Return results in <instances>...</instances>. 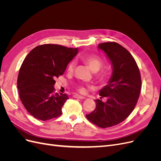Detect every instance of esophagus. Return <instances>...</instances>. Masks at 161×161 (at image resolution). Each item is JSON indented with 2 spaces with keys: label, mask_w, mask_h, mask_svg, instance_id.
Listing matches in <instances>:
<instances>
[{
  "label": "esophagus",
  "mask_w": 161,
  "mask_h": 161,
  "mask_svg": "<svg viewBox=\"0 0 161 161\" xmlns=\"http://www.w3.org/2000/svg\"><path fill=\"white\" fill-rule=\"evenodd\" d=\"M75 97V98H78V99H85V97H83V96H81V95H77V94H75L74 95V96H73Z\"/></svg>",
  "instance_id": "obj_1"
}]
</instances>
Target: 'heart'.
<instances>
[{"label":"heart","instance_id":"heart-1","mask_svg":"<svg viewBox=\"0 0 161 161\" xmlns=\"http://www.w3.org/2000/svg\"><path fill=\"white\" fill-rule=\"evenodd\" d=\"M82 60L85 62H86L87 64L89 65L90 67V69L92 71H98L101 69V68L103 66V60H102L101 58L98 56H85L82 58ZM75 66V62L74 61H72L69 63V66H68L67 68V70L69 72H72L74 70V68ZM99 76L103 77V75L101 74ZM77 89L81 93H85L86 92V86H85L84 85H80L78 86Z\"/></svg>","mask_w":161,"mask_h":161}]
</instances>
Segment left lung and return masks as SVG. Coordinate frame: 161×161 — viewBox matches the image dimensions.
<instances>
[{
  "label": "left lung",
  "mask_w": 161,
  "mask_h": 161,
  "mask_svg": "<svg viewBox=\"0 0 161 161\" xmlns=\"http://www.w3.org/2000/svg\"><path fill=\"white\" fill-rule=\"evenodd\" d=\"M110 60L113 72L108 84L99 91L101 99H96V108L86 115L91 122L102 128L122 122L135 108L142 86L137 64L131 53L116 42L99 44ZM106 97L107 101H101Z\"/></svg>",
  "instance_id": "obj_1"
}]
</instances>
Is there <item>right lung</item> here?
<instances>
[{"label": "right lung", "instance_id": "1", "mask_svg": "<svg viewBox=\"0 0 161 161\" xmlns=\"http://www.w3.org/2000/svg\"><path fill=\"white\" fill-rule=\"evenodd\" d=\"M77 53L78 48L43 44L25 57L19 72L17 88L23 105L34 118L46 121L61 115L69 97L54 93V79L64 74Z\"/></svg>", "mask_w": 161, "mask_h": 161}]
</instances>
